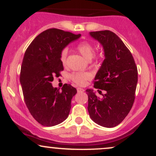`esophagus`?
<instances>
[{"label":"esophagus","mask_w":156,"mask_h":156,"mask_svg":"<svg viewBox=\"0 0 156 156\" xmlns=\"http://www.w3.org/2000/svg\"><path fill=\"white\" fill-rule=\"evenodd\" d=\"M77 91H78V93L83 92H84V89H82V88H80V87H78V88H77Z\"/></svg>","instance_id":"1"}]
</instances>
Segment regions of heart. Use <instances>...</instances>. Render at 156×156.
<instances>
[{"instance_id":"1","label":"heart","mask_w":156,"mask_h":156,"mask_svg":"<svg viewBox=\"0 0 156 156\" xmlns=\"http://www.w3.org/2000/svg\"><path fill=\"white\" fill-rule=\"evenodd\" d=\"M76 50L79 52L80 55L86 58L87 60H91L94 55V46L92 43L89 42H80L77 45ZM67 51H63L60 55V60L64 66L66 65L67 63ZM91 78V75L88 73H75L71 76V79L73 82L78 84V85H83L87 80Z\"/></svg>"}]
</instances>
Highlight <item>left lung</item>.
<instances>
[{
    "label": "left lung",
    "instance_id": "obj_1",
    "mask_svg": "<svg viewBox=\"0 0 156 156\" xmlns=\"http://www.w3.org/2000/svg\"><path fill=\"white\" fill-rule=\"evenodd\" d=\"M103 46L105 59L94 78V87L105 94L99 98L93 89L88 94V112L94 122L114 128L122 122L133 106L138 82L137 67L124 42L114 32H89Z\"/></svg>",
    "mask_w": 156,
    "mask_h": 156
}]
</instances>
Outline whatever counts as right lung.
Instances as JSON below:
<instances>
[{"mask_svg": "<svg viewBox=\"0 0 156 156\" xmlns=\"http://www.w3.org/2000/svg\"><path fill=\"white\" fill-rule=\"evenodd\" d=\"M80 36L50 28L39 34L25 53L20 78L24 100L33 117L44 126L60 124L69 115L76 89L64 84L59 90L51 82L64 69L60 60L64 48Z\"/></svg>", "mask_w": 156, "mask_h": 156, "instance_id": "add662e5", "label": "right lung"}]
</instances>
